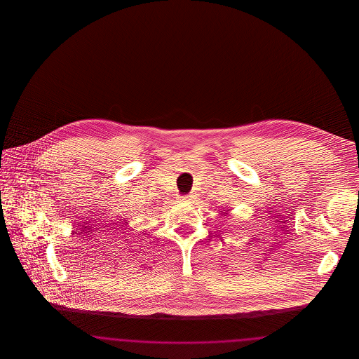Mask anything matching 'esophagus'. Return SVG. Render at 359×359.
Segmentation results:
<instances>
[{
  "instance_id": "obj_1",
  "label": "esophagus",
  "mask_w": 359,
  "mask_h": 359,
  "mask_svg": "<svg viewBox=\"0 0 359 359\" xmlns=\"http://www.w3.org/2000/svg\"><path fill=\"white\" fill-rule=\"evenodd\" d=\"M191 198H192V195L189 194V195H184V196H180V199L182 201H191Z\"/></svg>"
}]
</instances>
